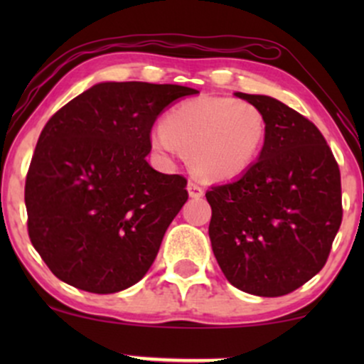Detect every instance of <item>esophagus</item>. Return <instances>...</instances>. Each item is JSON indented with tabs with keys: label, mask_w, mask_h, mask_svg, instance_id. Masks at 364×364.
<instances>
[{
	"label": "esophagus",
	"mask_w": 364,
	"mask_h": 364,
	"mask_svg": "<svg viewBox=\"0 0 364 364\" xmlns=\"http://www.w3.org/2000/svg\"><path fill=\"white\" fill-rule=\"evenodd\" d=\"M188 195H190L191 198H200V196L203 195L202 186L196 185V183H193V181H190L188 183Z\"/></svg>",
	"instance_id": "34e87169"
}]
</instances>
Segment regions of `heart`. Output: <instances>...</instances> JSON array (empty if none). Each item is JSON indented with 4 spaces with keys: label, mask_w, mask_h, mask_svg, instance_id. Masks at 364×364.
Segmentation results:
<instances>
[{
    "label": "heart",
    "mask_w": 364,
    "mask_h": 364,
    "mask_svg": "<svg viewBox=\"0 0 364 364\" xmlns=\"http://www.w3.org/2000/svg\"><path fill=\"white\" fill-rule=\"evenodd\" d=\"M265 119L253 104L232 97H196L179 102L150 136L162 157L190 154L198 176L224 181L253 166L265 140Z\"/></svg>",
    "instance_id": "heart-1"
}]
</instances>
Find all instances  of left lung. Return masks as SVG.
Masks as SVG:
<instances>
[{
	"instance_id": "1",
	"label": "left lung",
	"mask_w": 364,
	"mask_h": 364,
	"mask_svg": "<svg viewBox=\"0 0 364 364\" xmlns=\"http://www.w3.org/2000/svg\"><path fill=\"white\" fill-rule=\"evenodd\" d=\"M265 119L258 161L212 186L208 225L225 279L248 294H289L323 269L342 223L341 173L320 129L269 95L236 92Z\"/></svg>"
}]
</instances>
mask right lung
<instances>
[{
    "instance_id": "right-lung-1",
    "label": "right lung",
    "mask_w": 364,
    "mask_h": 364,
    "mask_svg": "<svg viewBox=\"0 0 364 364\" xmlns=\"http://www.w3.org/2000/svg\"><path fill=\"white\" fill-rule=\"evenodd\" d=\"M181 85L102 82L46 123L25 179L27 228L49 270L111 294L147 274L188 200L186 179L150 168V129Z\"/></svg>"
}]
</instances>
